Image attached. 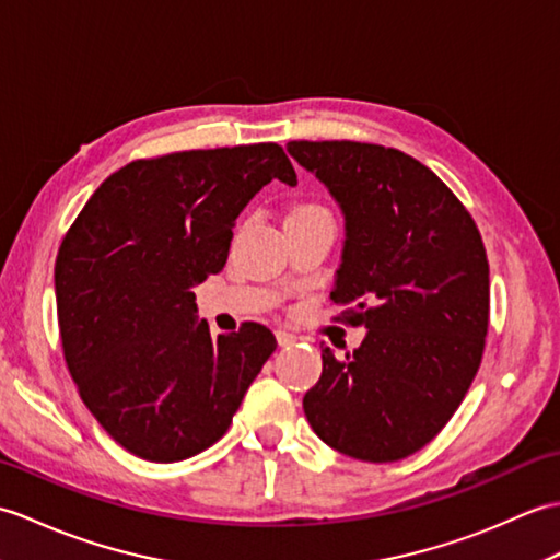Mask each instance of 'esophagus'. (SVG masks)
<instances>
[{
	"instance_id": "obj_1",
	"label": "esophagus",
	"mask_w": 560,
	"mask_h": 560,
	"mask_svg": "<svg viewBox=\"0 0 560 560\" xmlns=\"http://www.w3.org/2000/svg\"><path fill=\"white\" fill-rule=\"evenodd\" d=\"M276 338H278V345H280V347H290V345H294V340H296L294 335L288 332V330H278Z\"/></svg>"
}]
</instances>
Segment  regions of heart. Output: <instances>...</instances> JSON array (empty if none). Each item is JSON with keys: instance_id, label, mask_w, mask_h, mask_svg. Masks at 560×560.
I'll return each instance as SVG.
<instances>
[{"instance_id": "obj_1", "label": "heart", "mask_w": 560, "mask_h": 560, "mask_svg": "<svg viewBox=\"0 0 560 560\" xmlns=\"http://www.w3.org/2000/svg\"><path fill=\"white\" fill-rule=\"evenodd\" d=\"M304 208H308V206H304Z\"/></svg>"}]
</instances>
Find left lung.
Listing matches in <instances>:
<instances>
[{"label":"left lung","mask_w":560,"mask_h":560,"mask_svg":"<svg viewBox=\"0 0 560 560\" xmlns=\"http://www.w3.org/2000/svg\"><path fill=\"white\" fill-rule=\"evenodd\" d=\"M345 213L338 316L369 332L323 371L304 415L330 448L395 463L448 424L489 332V260L463 201L419 160L362 141H290Z\"/></svg>","instance_id":"8db88e82"}]
</instances>
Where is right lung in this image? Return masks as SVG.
<instances>
[{
    "label": "right lung",
    "instance_id": "obj_1",
    "mask_svg": "<svg viewBox=\"0 0 560 560\" xmlns=\"http://www.w3.org/2000/svg\"><path fill=\"white\" fill-rule=\"evenodd\" d=\"M270 179L296 184L278 143L133 160L97 186L61 240L65 362L129 453L179 463L210 448L276 352L260 323L210 338L191 292L225 268L234 220Z\"/></svg>",
    "mask_w": 560,
    "mask_h": 560
}]
</instances>
